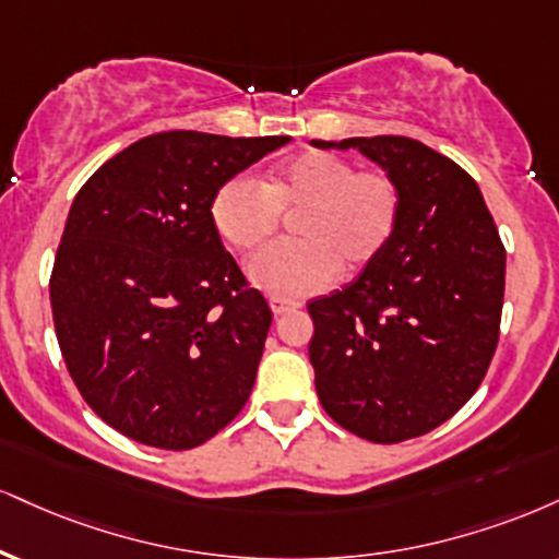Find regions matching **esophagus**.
Wrapping results in <instances>:
<instances>
[{"label": "esophagus", "mask_w": 559, "mask_h": 559, "mask_svg": "<svg viewBox=\"0 0 559 559\" xmlns=\"http://www.w3.org/2000/svg\"><path fill=\"white\" fill-rule=\"evenodd\" d=\"M271 309H273V314H288V312H294V309H299V301H288V299H271Z\"/></svg>", "instance_id": "obj_1"}]
</instances>
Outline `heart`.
<instances>
[{"instance_id": "heart-1", "label": "heart", "mask_w": 559, "mask_h": 559, "mask_svg": "<svg viewBox=\"0 0 559 559\" xmlns=\"http://www.w3.org/2000/svg\"><path fill=\"white\" fill-rule=\"evenodd\" d=\"M294 214V245L247 267L250 284L273 299L309 297L338 271L359 273L378 260L399 226L401 192L388 171H356L333 153L305 151L267 169L258 185L226 181L211 203L215 231L241 258L265 250L281 215Z\"/></svg>"}]
</instances>
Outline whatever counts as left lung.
<instances>
[{
  "mask_svg": "<svg viewBox=\"0 0 559 559\" xmlns=\"http://www.w3.org/2000/svg\"><path fill=\"white\" fill-rule=\"evenodd\" d=\"M359 151L399 185L401 215L380 258L307 305L309 361L333 421L369 442H403L476 393L500 335L506 247L479 185L399 134L312 140Z\"/></svg>",
  "mask_w": 559,
  "mask_h": 559,
  "instance_id": "8db88e82",
  "label": "left lung"
}]
</instances>
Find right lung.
<instances>
[{
  "mask_svg": "<svg viewBox=\"0 0 559 559\" xmlns=\"http://www.w3.org/2000/svg\"><path fill=\"white\" fill-rule=\"evenodd\" d=\"M288 138H140L85 181L51 273L64 365L143 445L190 450L250 399L273 312L221 245L215 192Z\"/></svg>",
  "mask_w": 559,
  "mask_h": 559,
  "instance_id": "1",
  "label": "right lung"
}]
</instances>
